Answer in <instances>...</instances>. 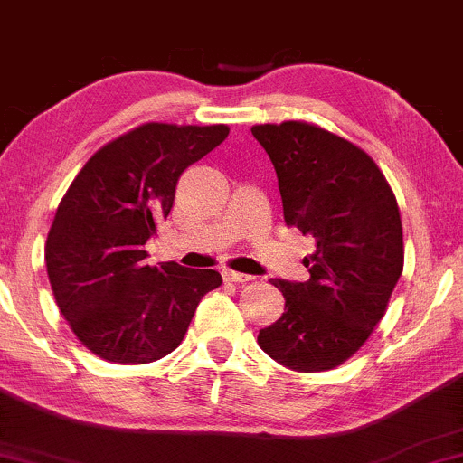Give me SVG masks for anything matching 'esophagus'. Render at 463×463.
<instances>
[{
  "mask_svg": "<svg viewBox=\"0 0 463 463\" xmlns=\"http://www.w3.org/2000/svg\"><path fill=\"white\" fill-rule=\"evenodd\" d=\"M224 280H228V283H248V280H252V276L241 274V272H232V269H226Z\"/></svg>",
  "mask_w": 463,
  "mask_h": 463,
  "instance_id": "esophagus-1",
  "label": "esophagus"
}]
</instances>
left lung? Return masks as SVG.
<instances>
[{
	"label": "left lung",
	"mask_w": 463,
	"mask_h": 463,
	"mask_svg": "<svg viewBox=\"0 0 463 463\" xmlns=\"http://www.w3.org/2000/svg\"><path fill=\"white\" fill-rule=\"evenodd\" d=\"M252 135L272 158L285 224L316 239L302 261L309 280H272L285 313L259 346L285 368L333 370L368 342L402 274L396 195L370 154L320 126L259 124Z\"/></svg>",
	"instance_id": "1"
}]
</instances>
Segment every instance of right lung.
Returning a JSON list of instances; mask_svg holds the SVG:
<instances>
[{"mask_svg":"<svg viewBox=\"0 0 463 463\" xmlns=\"http://www.w3.org/2000/svg\"><path fill=\"white\" fill-rule=\"evenodd\" d=\"M231 128L147 124L109 141L58 204L45 263L58 309L80 342L113 364H150L176 350L215 269L146 265V243L167 220L180 174Z\"/></svg>","mask_w":463,"mask_h":463,"instance_id":"1","label":"right lung"}]
</instances>
